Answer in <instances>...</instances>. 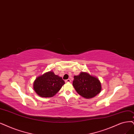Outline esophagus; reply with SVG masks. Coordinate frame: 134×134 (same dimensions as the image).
<instances>
[{"label":"esophagus","mask_w":134,"mask_h":134,"mask_svg":"<svg viewBox=\"0 0 134 134\" xmlns=\"http://www.w3.org/2000/svg\"><path fill=\"white\" fill-rule=\"evenodd\" d=\"M65 82L66 83H71V80H70V79H68V80H66L65 81Z\"/></svg>","instance_id":"esophagus-1"}]
</instances>
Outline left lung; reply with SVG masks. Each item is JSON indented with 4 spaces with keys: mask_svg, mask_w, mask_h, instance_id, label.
<instances>
[{
    "mask_svg": "<svg viewBox=\"0 0 134 134\" xmlns=\"http://www.w3.org/2000/svg\"><path fill=\"white\" fill-rule=\"evenodd\" d=\"M73 86L79 94L86 99L94 97L102 90L99 80L97 77L83 72L74 76Z\"/></svg>",
    "mask_w": 134,
    "mask_h": 134,
    "instance_id": "obj_1",
    "label": "left lung"
}]
</instances>
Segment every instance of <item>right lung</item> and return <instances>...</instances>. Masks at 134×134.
Listing matches in <instances>:
<instances>
[{
  "mask_svg": "<svg viewBox=\"0 0 134 134\" xmlns=\"http://www.w3.org/2000/svg\"><path fill=\"white\" fill-rule=\"evenodd\" d=\"M64 83L62 77L49 71L36 78L34 82V89L40 97H52L60 90Z\"/></svg>",
  "mask_w": 134,
  "mask_h": 134,
  "instance_id": "right-lung-1",
  "label": "right lung"
}]
</instances>
